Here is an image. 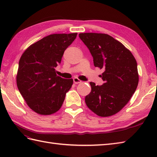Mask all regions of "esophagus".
Returning <instances> with one entry per match:
<instances>
[{"label": "esophagus", "mask_w": 157, "mask_h": 157, "mask_svg": "<svg viewBox=\"0 0 157 157\" xmlns=\"http://www.w3.org/2000/svg\"><path fill=\"white\" fill-rule=\"evenodd\" d=\"M73 82H74V84H79V83H81L82 81L80 79H79L78 78H73Z\"/></svg>", "instance_id": "obj_1"}]
</instances>
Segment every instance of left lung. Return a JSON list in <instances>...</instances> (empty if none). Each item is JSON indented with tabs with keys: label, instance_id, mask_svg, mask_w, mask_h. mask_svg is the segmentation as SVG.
Listing matches in <instances>:
<instances>
[{
	"label": "left lung",
	"instance_id": "left-lung-1",
	"mask_svg": "<svg viewBox=\"0 0 157 157\" xmlns=\"http://www.w3.org/2000/svg\"><path fill=\"white\" fill-rule=\"evenodd\" d=\"M79 37L88 48L95 67L103 69L105 83L90 82L91 92L85 97L88 107L100 117L119 112L131 99L139 82L137 62L122 43L106 34L81 33Z\"/></svg>",
	"mask_w": 157,
	"mask_h": 157
}]
</instances>
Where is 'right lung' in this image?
<instances>
[{"label": "right lung", "mask_w": 157, "mask_h": 157, "mask_svg": "<svg viewBox=\"0 0 157 157\" xmlns=\"http://www.w3.org/2000/svg\"><path fill=\"white\" fill-rule=\"evenodd\" d=\"M77 33L46 36L25 50L19 59L17 86L32 111L51 115L61 109L73 79H63L56 73L65 49L74 41Z\"/></svg>", "instance_id": "add662e5"}]
</instances>
